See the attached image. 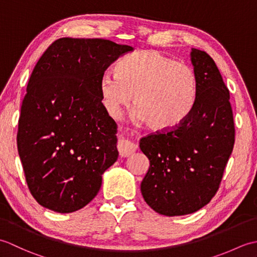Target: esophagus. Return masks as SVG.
Here are the masks:
<instances>
[{
	"instance_id": "esophagus-1",
	"label": "esophagus",
	"mask_w": 257,
	"mask_h": 257,
	"mask_svg": "<svg viewBox=\"0 0 257 257\" xmlns=\"http://www.w3.org/2000/svg\"><path fill=\"white\" fill-rule=\"evenodd\" d=\"M117 148L119 151V156L125 158V157H129L130 155H133L136 151V145L130 143L129 140L119 139L117 144Z\"/></svg>"
}]
</instances>
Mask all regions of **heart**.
I'll list each match as a JSON object with an SVG mask.
<instances>
[{
    "label": "heart",
    "instance_id": "obj_1",
    "mask_svg": "<svg viewBox=\"0 0 257 257\" xmlns=\"http://www.w3.org/2000/svg\"><path fill=\"white\" fill-rule=\"evenodd\" d=\"M99 91L108 112L117 116L134 95L135 116L157 132L180 127L192 112L199 78L191 65L159 51H138L119 59L116 74L106 72Z\"/></svg>",
    "mask_w": 257,
    "mask_h": 257
}]
</instances>
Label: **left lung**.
<instances>
[{
	"label": "left lung",
	"instance_id": "left-lung-1",
	"mask_svg": "<svg viewBox=\"0 0 257 257\" xmlns=\"http://www.w3.org/2000/svg\"><path fill=\"white\" fill-rule=\"evenodd\" d=\"M191 61L199 78L192 112L177 129L140 139L150 161L140 189L151 209L162 215H185L200 210L219 190L234 141L230 91L212 57L192 48Z\"/></svg>",
	"mask_w": 257,
	"mask_h": 257
}]
</instances>
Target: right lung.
<instances>
[{
  "mask_svg": "<svg viewBox=\"0 0 257 257\" xmlns=\"http://www.w3.org/2000/svg\"><path fill=\"white\" fill-rule=\"evenodd\" d=\"M133 50L103 38L63 37L38 59L22 102L18 150L42 206L70 213L97 195L118 158L117 124L101 102L99 80Z\"/></svg>",
  "mask_w": 257,
  "mask_h": 257,
  "instance_id": "obj_1",
  "label": "right lung"
}]
</instances>
